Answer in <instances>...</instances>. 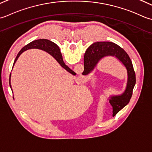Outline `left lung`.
Masks as SVG:
<instances>
[{
	"mask_svg": "<svg viewBox=\"0 0 152 152\" xmlns=\"http://www.w3.org/2000/svg\"><path fill=\"white\" fill-rule=\"evenodd\" d=\"M111 56L121 62L127 71V83L125 92L122 94L113 96L110 99V103L113 107V116L129 104L136 84V75L132 61L127 53L119 46L111 42H96L91 45L86 50L84 56V72L86 75L96 66L98 61L104 57Z\"/></svg>",
	"mask_w": 152,
	"mask_h": 152,
	"instance_id": "obj_1",
	"label": "left lung"
}]
</instances>
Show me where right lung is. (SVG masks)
Masks as SVG:
<instances>
[{
	"instance_id": "right-lung-1",
	"label": "right lung",
	"mask_w": 152,
	"mask_h": 152,
	"mask_svg": "<svg viewBox=\"0 0 152 152\" xmlns=\"http://www.w3.org/2000/svg\"><path fill=\"white\" fill-rule=\"evenodd\" d=\"M31 48H37V49H41V50H45L46 52L52 55L56 60H57L58 62L60 64V66L64 67L65 69L67 70L68 72H69L70 73H72V75H75L76 73L70 69L69 67H68L65 63L64 62L63 58H62V56H61V54L60 52V50L58 46L57 45H56L54 42H52L49 40L47 39H39V40H35V41H33L32 42H31L29 43L28 45H27L26 46H25L24 47L21 49V50L19 52V53L18 54L16 58H15L14 62L13 64V67L14 66V64L15 63V61H17L18 57L20 56V54L22 53L23 52L26 51L28 49ZM13 68V67H12ZM10 76H11V73L10 75V78H9V83H10Z\"/></svg>"
}]
</instances>
